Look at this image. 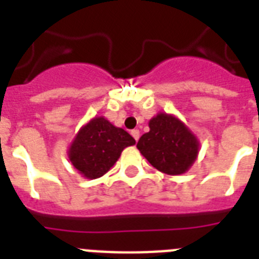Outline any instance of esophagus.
<instances>
[{
	"label": "esophagus",
	"mask_w": 259,
	"mask_h": 259,
	"mask_svg": "<svg viewBox=\"0 0 259 259\" xmlns=\"http://www.w3.org/2000/svg\"><path fill=\"white\" fill-rule=\"evenodd\" d=\"M132 136H133V138L136 140V141H138V138H140V130L138 129L132 130Z\"/></svg>",
	"instance_id": "obj_1"
}]
</instances>
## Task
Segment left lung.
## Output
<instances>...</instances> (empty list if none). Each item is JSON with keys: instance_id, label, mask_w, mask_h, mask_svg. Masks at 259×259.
Masks as SVG:
<instances>
[{"instance_id": "obj_1", "label": "left lung", "mask_w": 259, "mask_h": 259, "mask_svg": "<svg viewBox=\"0 0 259 259\" xmlns=\"http://www.w3.org/2000/svg\"><path fill=\"white\" fill-rule=\"evenodd\" d=\"M149 127L137 144L142 156L166 175H181L188 170L199 152L195 136L177 118L168 114L152 118Z\"/></svg>"}]
</instances>
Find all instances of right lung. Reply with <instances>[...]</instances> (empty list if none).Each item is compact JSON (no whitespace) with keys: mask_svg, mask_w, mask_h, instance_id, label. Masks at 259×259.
I'll return each mask as SVG.
<instances>
[{"mask_svg":"<svg viewBox=\"0 0 259 259\" xmlns=\"http://www.w3.org/2000/svg\"><path fill=\"white\" fill-rule=\"evenodd\" d=\"M136 140L103 117L94 118L80 129L70 148L72 165L87 179L103 176L115 164L126 146Z\"/></svg>","mask_w":259,"mask_h":259,"instance_id":"right-lung-1","label":"right lung"}]
</instances>
